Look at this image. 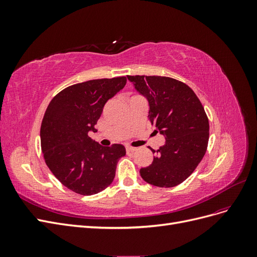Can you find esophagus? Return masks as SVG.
<instances>
[{
  "instance_id": "esophagus-1",
  "label": "esophagus",
  "mask_w": 257,
  "mask_h": 257,
  "mask_svg": "<svg viewBox=\"0 0 257 257\" xmlns=\"http://www.w3.org/2000/svg\"><path fill=\"white\" fill-rule=\"evenodd\" d=\"M125 149H126V152H133V151L136 150V148L135 147H132V146H126Z\"/></svg>"
}]
</instances>
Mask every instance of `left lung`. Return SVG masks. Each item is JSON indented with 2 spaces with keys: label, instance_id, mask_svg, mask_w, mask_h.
Segmentation results:
<instances>
[{
  "label": "left lung",
  "instance_id": "obj_1",
  "mask_svg": "<svg viewBox=\"0 0 257 257\" xmlns=\"http://www.w3.org/2000/svg\"><path fill=\"white\" fill-rule=\"evenodd\" d=\"M149 102L150 122L166 143L153 150L152 164L141 168L144 180L160 188L182 183L207 151L209 120L199 98L182 81L164 76H127Z\"/></svg>",
  "mask_w": 257,
  "mask_h": 257
}]
</instances>
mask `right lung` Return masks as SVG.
Instances as JSON below:
<instances>
[{"label": "right lung", "mask_w": 257, "mask_h": 257, "mask_svg": "<svg viewBox=\"0 0 257 257\" xmlns=\"http://www.w3.org/2000/svg\"><path fill=\"white\" fill-rule=\"evenodd\" d=\"M126 77L76 83L59 92L49 103L41 126V146L46 164L68 190L93 195L113 181L123 145L103 147L92 141L90 131L104 105L124 88Z\"/></svg>", "instance_id": "right-lung-1"}]
</instances>
